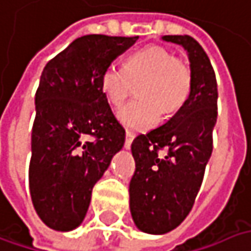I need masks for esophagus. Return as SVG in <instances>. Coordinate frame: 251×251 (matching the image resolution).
I'll return each instance as SVG.
<instances>
[{"label":"esophagus","instance_id":"34e87169","mask_svg":"<svg viewBox=\"0 0 251 251\" xmlns=\"http://www.w3.org/2000/svg\"><path fill=\"white\" fill-rule=\"evenodd\" d=\"M135 138V135L132 133V132H129V130H126V139H125V148L126 149H129L130 148V145H132V140Z\"/></svg>","mask_w":251,"mask_h":251}]
</instances>
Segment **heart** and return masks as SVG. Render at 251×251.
Wrapping results in <instances>:
<instances>
[{
  "label": "heart",
  "mask_w": 251,
  "mask_h": 251,
  "mask_svg": "<svg viewBox=\"0 0 251 251\" xmlns=\"http://www.w3.org/2000/svg\"><path fill=\"white\" fill-rule=\"evenodd\" d=\"M135 86L140 99L118 113L121 124L132 130L155 126L162 111L169 115L187 100L192 91L189 64L162 47H148L130 53L124 67L111 64L100 75V91L112 108L119 109Z\"/></svg>",
  "instance_id": "heart-1"
}]
</instances>
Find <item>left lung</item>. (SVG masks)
<instances>
[{"label":"left lung","instance_id":"left-lung-1","mask_svg":"<svg viewBox=\"0 0 251 251\" xmlns=\"http://www.w3.org/2000/svg\"><path fill=\"white\" fill-rule=\"evenodd\" d=\"M162 39L187 52L192 91L166 124L132 142L136 169L129 183L130 214L136 227L149 234L176 228L192 210L212 156L217 121V82L204 50L189 35ZM160 149L168 153L160 156Z\"/></svg>","mask_w":251,"mask_h":251}]
</instances>
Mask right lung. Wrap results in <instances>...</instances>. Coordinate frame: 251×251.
Segmentation results:
<instances>
[{"label": "right lung", "instance_id": "1", "mask_svg": "<svg viewBox=\"0 0 251 251\" xmlns=\"http://www.w3.org/2000/svg\"><path fill=\"white\" fill-rule=\"evenodd\" d=\"M139 37L83 35L45 65L35 94L29 192L39 219L58 231L85 219L95 183L125 143L100 91V75Z\"/></svg>", "mask_w": 251, "mask_h": 251}]
</instances>
